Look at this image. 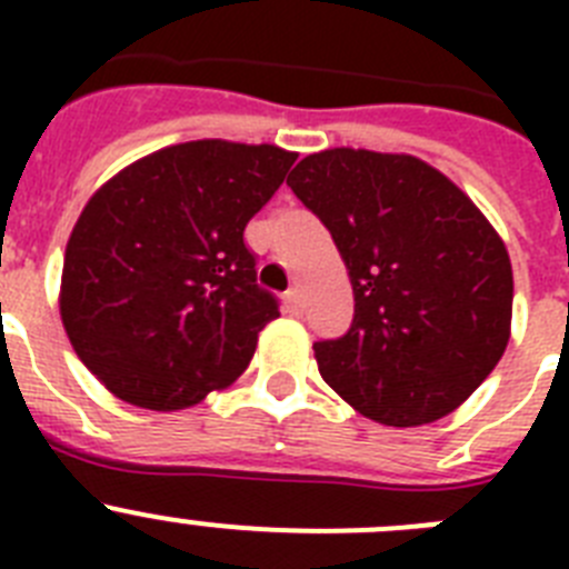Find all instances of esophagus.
Instances as JSON below:
<instances>
[{"label":"esophagus","instance_id":"34e87169","mask_svg":"<svg viewBox=\"0 0 569 569\" xmlns=\"http://www.w3.org/2000/svg\"><path fill=\"white\" fill-rule=\"evenodd\" d=\"M284 308H288V313H293V316L301 313V290L299 288H290L288 293H284Z\"/></svg>","mask_w":569,"mask_h":569}]
</instances>
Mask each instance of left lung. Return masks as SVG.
<instances>
[{"label": "left lung", "instance_id": "left-lung-1", "mask_svg": "<svg viewBox=\"0 0 569 569\" xmlns=\"http://www.w3.org/2000/svg\"><path fill=\"white\" fill-rule=\"evenodd\" d=\"M288 184L330 230L353 284L350 330L313 345L321 379L379 425L453 413L510 341L501 236L465 190L407 153L321 150Z\"/></svg>", "mask_w": 569, "mask_h": 569}]
</instances>
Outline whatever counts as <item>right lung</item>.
<instances>
[{
  "mask_svg": "<svg viewBox=\"0 0 569 569\" xmlns=\"http://www.w3.org/2000/svg\"><path fill=\"white\" fill-rule=\"evenodd\" d=\"M296 153L224 139L173 144L90 196L68 239L59 310L110 393L184 410L233 385L279 299L256 284L244 228Z\"/></svg>",
  "mask_w": 569,
  "mask_h": 569,
  "instance_id": "1",
  "label": "right lung"
}]
</instances>
